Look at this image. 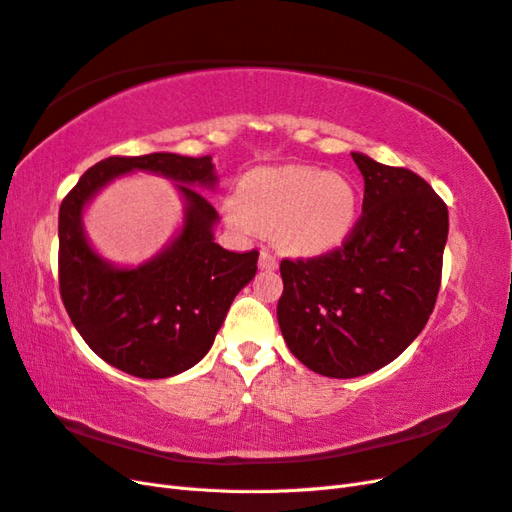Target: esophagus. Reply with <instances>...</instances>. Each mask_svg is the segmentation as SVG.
Returning a JSON list of instances; mask_svg holds the SVG:
<instances>
[{
    "label": "esophagus",
    "instance_id": "1",
    "mask_svg": "<svg viewBox=\"0 0 512 512\" xmlns=\"http://www.w3.org/2000/svg\"><path fill=\"white\" fill-rule=\"evenodd\" d=\"M258 267H260L262 271H275V269H277V258L267 250V247H262V250H260Z\"/></svg>",
    "mask_w": 512,
    "mask_h": 512
}]
</instances>
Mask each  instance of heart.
Listing matches in <instances>:
<instances>
[{"label":"heart","mask_w":512,"mask_h":512,"mask_svg":"<svg viewBox=\"0 0 512 512\" xmlns=\"http://www.w3.org/2000/svg\"><path fill=\"white\" fill-rule=\"evenodd\" d=\"M361 218V196L344 173L284 164L250 170L237 183L226 220L239 230L275 232L294 256H322L344 245Z\"/></svg>","instance_id":"1"}]
</instances>
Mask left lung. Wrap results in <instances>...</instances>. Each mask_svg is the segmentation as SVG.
Here are the masks:
<instances>
[{
    "mask_svg": "<svg viewBox=\"0 0 512 512\" xmlns=\"http://www.w3.org/2000/svg\"><path fill=\"white\" fill-rule=\"evenodd\" d=\"M352 160L365 198L344 247L280 265L282 335L327 378L371 374L414 342L436 305L448 239V209L425 179L359 151Z\"/></svg>",
    "mask_w": 512,
    "mask_h": 512,
    "instance_id": "8db88e82",
    "label": "left lung"
}]
</instances>
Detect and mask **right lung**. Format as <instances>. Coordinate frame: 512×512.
Instances as JSON below:
<instances>
[{
    "label": "right lung",
    "instance_id": "1",
    "mask_svg": "<svg viewBox=\"0 0 512 512\" xmlns=\"http://www.w3.org/2000/svg\"><path fill=\"white\" fill-rule=\"evenodd\" d=\"M134 172L176 183L182 226L141 266H117L90 245L84 211L108 182ZM211 156L156 151L106 158L91 166L59 207V290L66 312L102 361L130 376L158 380L194 367L211 350L241 288L254 280L258 252L215 243L218 211L198 190L213 192Z\"/></svg>",
    "mask_w": 512,
    "mask_h": 512
}]
</instances>
